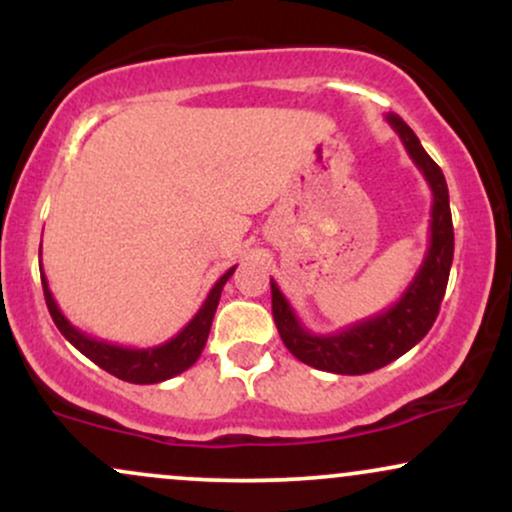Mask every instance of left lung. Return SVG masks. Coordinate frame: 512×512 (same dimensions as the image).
I'll use <instances>...</instances> for the list:
<instances>
[{
    "instance_id": "8db88e82",
    "label": "left lung",
    "mask_w": 512,
    "mask_h": 512,
    "mask_svg": "<svg viewBox=\"0 0 512 512\" xmlns=\"http://www.w3.org/2000/svg\"><path fill=\"white\" fill-rule=\"evenodd\" d=\"M390 125L402 139L404 149L414 166L424 173L433 192L431 226H428V250L411 284L404 289L397 303L385 308L383 313L354 322L344 330L332 334H313L305 330L301 317L286 301L272 279V313L281 342L298 361L308 363L317 370L337 375H363L387 366L395 358L407 354L426 337L436 322L440 301L445 296L448 276L455 252V236H452L450 195L448 182L438 163L426 154L419 137L411 127L395 113L385 115Z\"/></svg>"
}]
</instances>
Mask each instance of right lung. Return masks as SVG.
Masks as SVG:
<instances>
[{
    "label": "right lung",
    "mask_w": 512,
    "mask_h": 512,
    "mask_svg": "<svg viewBox=\"0 0 512 512\" xmlns=\"http://www.w3.org/2000/svg\"><path fill=\"white\" fill-rule=\"evenodd\" d=\"M236 272V267L228 269L226 274L221 276L214 284V289L209 291L207 301L202 303V308L197 310V315L187 322L182 330L175 334L168 342L158 346H146V349H134V346H120L110 344L105 339H96L91 334L76 330L72 322L62 315V310L57 308L55 298H52V291L48 286V279H45V272L40 269V281H43L45 291V303H48V310L55 320L57 330L64 334L69 344L76 346L86 358H91L96 366L108 370L115 378L125 380V383L134 385H154L163 383V380L175 378L182 370L195 366V361L202 356L204 344H207L211 320H214L216 305H219L221 291L226 286L228 276Z\"/></svg>",
    "instance_id": "1"
}]
</instances>
